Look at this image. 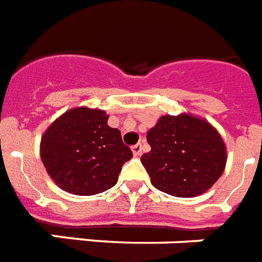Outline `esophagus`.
<instances>
[{
	"instance_id": "obj_1",
	"label": "esophagus",
	"mask_w": 262,
	"mask_h": 262,
	"mask_svg": "<svg viewBox=\"0 0 262 262\" xmlns=\"http://www.w3.org/2000/svg\"><path fill=\"white\" fill-rule=\"evenodd\" d=\"M133 152L135 157H139L142 154V144L141 143H137L133 146Z\"/></svg>"
}]
</instances>
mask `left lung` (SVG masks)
I'll return each mask as SVG.
<instances>
[{
    "instance_id": "obj_1",
    "label": "left lung",
    "mask_w": 262,
    "mask_h": 262,
    "mask_svg": "<svg viewBox=\"0 0 262 262\" xmlns=\"http://www.w3.org/2000/svg\"><path fill=\"white\" fill-rule=\"evenodd\" d=\"M151 150L141 157L151 184L177 198L204 193L221 177L226 147L216 129L203 119L165 115L148 129Z\"/></svg>"
}]
</instances>
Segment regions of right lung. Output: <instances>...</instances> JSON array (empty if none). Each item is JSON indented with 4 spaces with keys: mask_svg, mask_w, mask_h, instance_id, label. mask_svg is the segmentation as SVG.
Instances as JSON below:
<instances>
[{
    "mask_svg": "<svg viewBox=\"0 0 262 262\" xmlns=\"http://www.w3.org/2000/svg\"><path fill=\"white\" fill-rule=\"evenodd\" d=\"M40 157L47 173L62 189L92 196L118 183L133 151L104 111L74 108L56 119L41 138Z\"/></svg>",
    "mask_w": 262,
    "mask_h": 262,
    "instance_id": "add662e5",
    "label": "right lung"
}]
</instances>
